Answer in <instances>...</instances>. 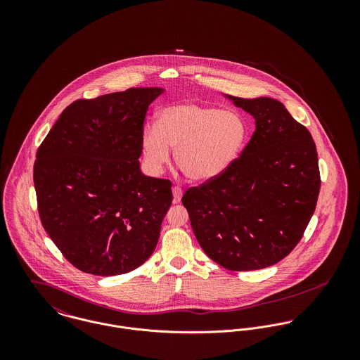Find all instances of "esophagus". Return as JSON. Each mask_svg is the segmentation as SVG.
<instances>
[{"label": "esophagus", "mask_w": 360, "mask_h": 360, "mask_svg": "<svg viewBox=\"0 0 360 360\" xmlns=\"http://www.w3.org/2000/svg\"><path fill=\"white\" fill-rule=\"evenodd\" d=\"M172 191H173V204L180 202V200H181V197H183V190L176 186V187L172 188Z\"/></svg>", "instance_id": "esophagus-1"}]
</instances>
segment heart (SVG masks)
I'll return each mask as SVG.
<instances>
[{
	"instance_id": "obj_1",
	"label": "heart",
	"mask_w": 360,
	"mask_h": 360,
	"mask_svg": "<svg viewBox=\"0 0 360 360\" xmlns=\"http://www.w3.org/2000/svg\"><path fill=\"white\" fill-rule=\"evenodd\" d=\"M248 136V124L237 112L202 103H173L159 110L156 126L143 127L141 156L148 173L158 176L174 148L181 172L194 181H207L240 158Z\"/></svg>"
}]
</instances>
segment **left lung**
I'll return each mask as SVG.
<instances>
[{
	"label": "left lung",
	"mask_w": 360,
	"mask_h": 360,
	"mask_svg": "<svg viewBox=\"0 0 360 360\" xmlns=\"http://www.w3.org/2000/svg\"><path fill=\"white\" fill-rule=\"evenodd\" d=\"M226 97L254 116L255 131L224 173L188 188L181 202L212 260L233 271L264 269L304 236L320 191L317 151L280 101Z\"/></svg>",
	"instance_id": "left-lung-1"
}]
</instances>
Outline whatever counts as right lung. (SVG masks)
Returning <instances> with one entry per match:
<instances>
[{
  "label": "right lung",
  "mask_w": 360,
  "mask_h": 360,
  "mask_svg": "<svg viewBox=\"0 0 360 360\" xmlns=\"http://www.w3.org/2000/svg\"><path fill=\"white\" fill-rule=\"evenodd\" d=\"M159 87L77 100L60 113L34 162L44 230L75 267L117 276L153 255L172 183L143 174L141 130Z\"/></svg>",
  "instance_id": "right-lung-1"
}]
</instances>
